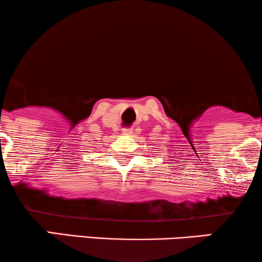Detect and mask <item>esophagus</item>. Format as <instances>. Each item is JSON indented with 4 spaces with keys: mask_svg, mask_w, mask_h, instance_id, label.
<instances>
[{
    "mask_svg": "<svg viewBox=\"0 0 262 262\" xmlns=\"http://www.w3.org/2000/svg\"><path fill=\"white\" fill-rule=\"evenodd\" d=\"M123 132L126 135H130V134H132V128H128V127L123 128Z\"/></svg>",
    "mask_w": 262,
    "mask_h": 262,
    "instance_id": "1",
    "label": "esophagus"
}]
</instances>
